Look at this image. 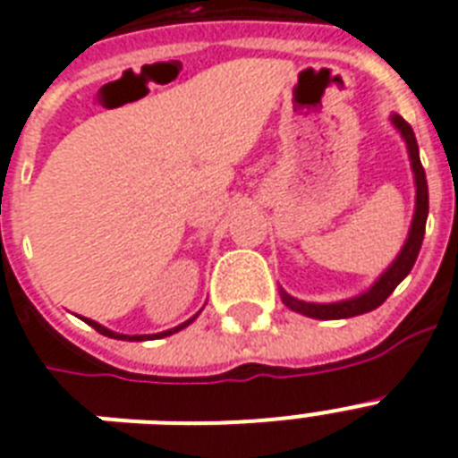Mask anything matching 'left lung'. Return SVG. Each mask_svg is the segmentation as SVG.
I'll return each instance as SVG.
<instances>
[{
	"mask_svg": "<svg viewBox=\"0 0 458 458\" xmlns=\"http://www.w3.org/2000/svg\"><path fill=\"white\" fill-rule=\"evenodd\" d=\"M393 125L400 130L402 139L407 141L409 160H411V170H414V184H416V210L414 219H411V229L409 236L402 246L400 255L394 258V262L387 267L386 272L380 274L378 281L374 286L369 288L367 293H361L357 298L340 300V302H305L288 295L286 291H281V300L284 305L291 307L293 312L305 314L312 319H350L357 314H367L376 307H380L387 300V295L400 286V281L411 272L416 258H419L420 243H423V233H426V219H428V182H426V170L420 165L419 158V144H416L414 130L409 125L407 120L402 115H393Z\"/></svg>",
	"mask_w": 458,
	"mask_h": 458,
	"instance_id": "8db88e82",
	"label": "left lung"
}]
</instances>
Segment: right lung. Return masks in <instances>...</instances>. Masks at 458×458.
<instances>
[{"instance_id":"add662e5","label":"right lung","mask_w":458,"mask_h":458,"mask_svg":"<svg viewBox=\"0 0 458 458\" xmlns=\"http://www.w3.org/2000/svg\"><path fill=\"white\" fill-rule=\"evenodd\" d=\"M196 317H199V314H193L191 319H189V321H184V324H179V327L170 328V331L156 333V335H123V333H115V331H111V328L101 327V324H97V321H91V319H84V321H87V324H89L91 328H97V331L101 333V335H108V338H115V340H148V338H151V340H153V338H165V335H172V333L182 331V328H186V327H189V324H191V321L196 319Z\"/></svg>"}]
</instances>
